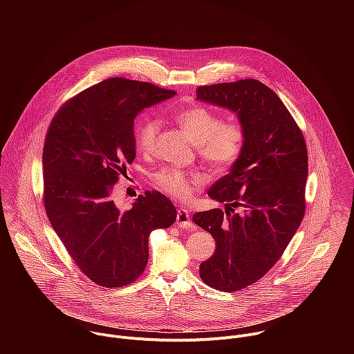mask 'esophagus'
<instances>
[{"label": "esophagus", "instance_id": "1", "mask_svg": "<svg viewBox=\"0 0 354 354\" xmlns=\"http://www.w3.org/2000/svg\"><path fill=\"white\" fill-rule=\"evenodd\" d=\"M176 225L180 228H192V221H190V214L185 209H179L176 214Z\"/></svg>", "mask_w": 354, "mask_h": 354}]
</instances>
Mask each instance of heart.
Masks as SVG:
<instances>
[{
	"label": "heart",
	"instance_id": "b5f03b06",
	"mask_svg": "<svg viewBox=\"0 0 354 354\" xmlns=\"http://www.w3.org/2000/svg\"><path fill=\"white\" fill-rule=\"evenodd\" d=\"M175 120L190 140L197 145V153L212 168L218 172L231 168L241 157L245 145V130L235 120H221L214 111L193 105L175 113ZM160 133V122L145 118L136 129V142L140 151L149 154L156 147ZM162 192L186 200L192 192L203 185L205 178L197 172H183L175 168H164L153 176Z\"/></svg>",
	"mask_w": 354,
	"mask_h": 354
}]
</instances>
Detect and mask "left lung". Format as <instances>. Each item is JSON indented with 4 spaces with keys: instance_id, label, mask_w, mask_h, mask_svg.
<instances>
[{
    "instance_id": "obj_1",
    "label": "left lung",
    "mask_w": 354,
    "mask_h": 354,
    "mask_svg": "<svg viewBox=\"0 0 354 354\" xmlns=\"http://www.w3.org/2000/svg\"><path fill=\"white\" fill-rule=\"evenodd\" d=\"M198 100L236 113L245 145L230 174L209 196L225 209L193 216L216 241L200 277L220 291H238L262 279L281 258L306 214V138L280 97L258 80L203 85Z\"/></svg>"
}]
</instances>
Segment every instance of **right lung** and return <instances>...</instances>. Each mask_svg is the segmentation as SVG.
Returning <instances> with one entry per match:
<instances>
[{"label": "right lung", "instance_id": "add662e5", "mask_svg": "<svg viewBox=\"0 0 354 354\" xmlns=\"http://www.w3.org/2000/svg\"><path fill=\"white\" fill-rule=\"evenodd\" d=\"M175 95L149 82L109 78L68 99L43 147V203L80 270L106 288L133 283L148 262V235L176 209L162 193L140 194L122 212L111 194L136 157L134 118Z\"/></svg>", "mask_w": 354, "mask_h": 354}]
</instances>
